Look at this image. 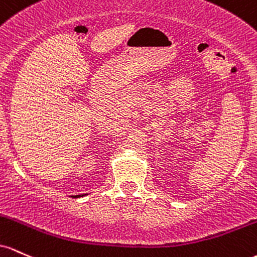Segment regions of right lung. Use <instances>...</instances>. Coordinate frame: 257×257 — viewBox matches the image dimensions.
I'll return each mask as SVG.
<instances>
[{
  "label": "right lung",
  "instance_id": "1",
  "mask_svg": "<svg viewBox=\"0 0 257 257\" xmlns=\"http://www.w3.org/2000/svg\"><path fill=\"white\" fill-rule=\"evenodd\" d=\"M85 194H80V195H71L73 198H80V197H83Z\"/></svg>",
  "mask_w": 257,
  "mask_h": 257
}]
</instances>
